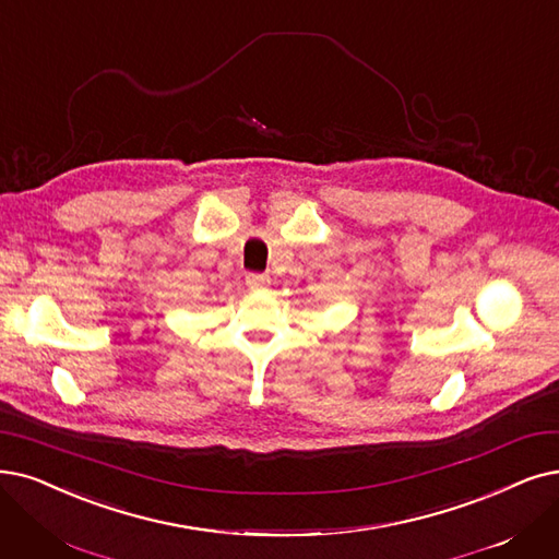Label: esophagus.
Returning <instances> with one entry per match:
<instances>
[{"label": "esophagus", "instance_id": "1", "mask_svg": "<svg viewBox=\"0 0 559 559\" xmlns=\"http://www.w3.org/2000/svg\"><path fill=\"white\" fill-rule=\"evenodd\" d=\"M245 282H248L250 288H261V286H265L271 280H267V275H261V273H250L248 277H245Z\"/></svg>", "mask_w": 559, "mask_h": 559}]
</instances>
